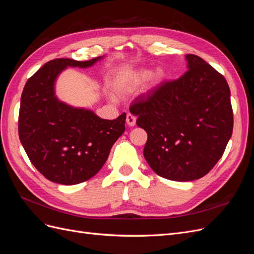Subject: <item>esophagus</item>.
Returning a JSON list of instances; mask_svg holds the SVG:
<instances>
[{"mask_svg":"<svg viewBox=\"0 0 254 254\" xmlns=\"http://www.w3.org/2000/svg\"><path fill=\"white\" fill-rule=\"evenodd\" d=\"M135 121H136V118L134 117L133 114L131 113H127V117H126V123L127 125L130 126V127H133L135 125Z\"/></svg>","mask_w":254,"mask_h":254,"instance_id":"obj_1","label":"esophagus"}]
</instances>
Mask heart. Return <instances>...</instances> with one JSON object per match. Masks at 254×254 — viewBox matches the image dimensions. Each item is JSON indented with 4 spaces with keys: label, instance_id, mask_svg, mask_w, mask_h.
<instances>
[{
    "label": "heart",
    "instance_id": "heart-1",
    "mask_svg": "<svg viewBox=\"0 0 254 254\" xmlns=\"http://www.w3.org/2000/svg\"><path fill=\"white\" fill-rule=\"evenodd\" d=\"M151 76V79H152V82L153 84H158L160 83L161 81H162L165 77V72L162 67H158L156 68L155 71H153L152 75L149 71H141L140 73H137L135 78H134V82L136 83H141V82H144L147 80L149 77Z\"/></svg>",
    "mask_w": 254,
    "mask_h": 254
}]
</instances>
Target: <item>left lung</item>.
I'll return each instance as SVG.
<instances>
[{"mask_svg":"<svg viewBox=\"0 0 254 254\" xmlns=\"http://www.w3.org/2000/svg\"><path fill=\"white\" fill-rule=\"evenodd\" d=\"M189 70L137 96L129 111L147 132L144 158L157 175L191 181L209 173L233 131L226 78L199 56L188 54Z\"/></svg>","mask_w":254,"mask_h":254,"instance_id":"8db88e82","label":"left lung"}]
</instances>
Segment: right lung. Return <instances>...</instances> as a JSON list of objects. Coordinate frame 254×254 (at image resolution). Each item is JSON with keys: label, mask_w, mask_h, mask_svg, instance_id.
Masks as SVG:
<instances>
[{"label": "right lung", "mask_w": 254, "mask_h": 254, "mask_svg": "<svg viewBox=\"0 0 254 254\" xmlns=\"http://www.w3.org/2000/svg\"><path fill=\"white\" fill-rule=\"evenodd\" d=\"M102 58L51 60L23 89L20 141L30 162L50 181L72 186L89 180L103 167L112 145L125 131V112L115 120H104L91 110L61 103L55 96L54 83L61 71L67 66L88 67Z\"/></svg>", "instance_id": "right-lung-1"}]
</instances>
